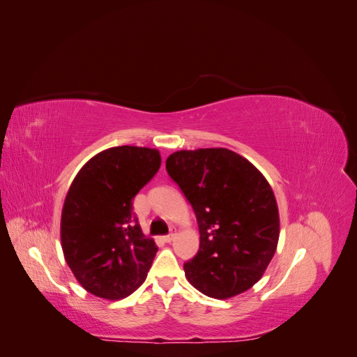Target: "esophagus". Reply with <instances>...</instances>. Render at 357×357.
<instances>
[{
	"label": "esophagus",
	"instance_id": "1",
	"mask_svg": "<svg viewBox=\"0 0 357 357\" xmlns=\"http://www.w3.org/2000/svg\"><path fill=\"white\" fill-rule=\"evenodd\" d=\"M174 238H176V234H169V235H165L162 240H164L165 243H171Z\"/></svg>",
	"mask_w": 357,
	"mask_h": 357
}]
</instances>
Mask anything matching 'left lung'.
I'll use <instances>...</instances> for the list:
<instances>
[{
	"label": "left lung",
	"instance_id": "1",
	"mask_svg": "<svg viewBox=\"0 0 357 357\" xmlns=\"http://www.w3.org/2000/svg\"><path fill=\"white\" fill-rule=\"evenodd\" d=\"M167 171L199 228V250L183 266L188 282L214 299L250 289L271 262L280 236L277 201L262 172L223 147L174 152Z\"/></svg>",
	"mask_w": 357,
	"mask_h": 357
}]
</instances>
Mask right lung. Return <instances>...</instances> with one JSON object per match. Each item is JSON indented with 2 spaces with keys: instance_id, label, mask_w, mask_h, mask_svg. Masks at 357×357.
<instances>
[{
  "instance_id": "1",
  "label": "right lung",
  "mask_w": 357,
  "mask_h": 357,
  "mask_svg": "<svg viewBox=\"0 0 357 357\" xmlns=\"http://www.w3.org/2000/svg\"><path fill=\"white\" fill-rule=\"evenodd\" d=\"M159 167V150L119 146L95 155L74 177L61 214V245L89 294L123 299L144 283L158 245L139 228L132 199Z\"/></svg>"
}]
</instances>
